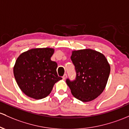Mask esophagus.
Wrapping results in <instances>:
<instances>
[{
	"instance_id": "34e87169",
	"label": "esophagus",
	"mask_w": 129,
	"mask_h": 129,
	"mask_svg": "<svg viewBox=\"0 0 129 129\" xmlns=\"http://www.w3.org/2000/svg\"><path fill=\"white\" fill-rule=\"evenodd\" d=\"M67 74H64V75H63V76H62V78H63V80H66V78H67Z\"/></svg>"
}]
</instances>
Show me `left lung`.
I'll return each mask as SVG.
<instances>
[{
  "instance_id": "left-lung-1",
  "label": "left lung",
  "mask_w": 129,
  "mask_h": 129,
  "mask_svg": "<svg viewBox=\"0 0 129 129\" xmlns=\"http://www.w3.org/2000/svg\"><path fill=\"white\" fill-rule=\"evenodd\" d=\"M71 60L76 73L74 81L66 83L72 95L83 102L94 100L105 88L110 66L103 54L91 49L73 51Z\"/></svg>"
}]
</instances>
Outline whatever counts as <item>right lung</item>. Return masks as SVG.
I'll return each instance as SVG.
<instances>
[{
  "mask_svg": "<svg viewBox=\"0 0 129 129\" xmlns=\"http://www.w3.org/2000/svg\"><path fill=\"white\" fill-rule=\"evenodd\" d=\"M54 49H31L19 55L13 67L15 80L28 97L42 99L50 94L54 84L62 80L57 75V64L51 57Z\"/></svg>",
  "mask_w": 129,
  "mask_h": 129,
  "instance_id": "add662e5",
  "label": "right lung"
}]
</instances>
